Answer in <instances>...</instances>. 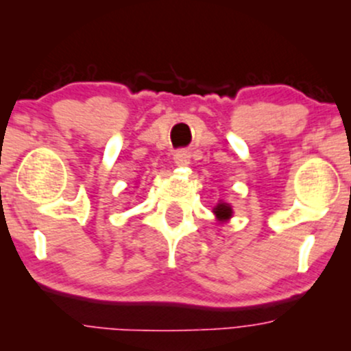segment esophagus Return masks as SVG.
I'll use <instances>...</instances> for the list:
<instances>
[{"mask_svg":"<svg viewBox=\"0 0 351 351\" xmlns=\"http://www.w3.org/2000/svg\"><path fill=\"white\" fill-rule=\"evenodd\" d=\"M189 158H191V155L186 150H178L173 155V160L178 167H186V165H189Z\"/></svg>","mask_w":351,"mask_h":351,"instance_id":"34e87169","label":"esophagus"}]
</instances>
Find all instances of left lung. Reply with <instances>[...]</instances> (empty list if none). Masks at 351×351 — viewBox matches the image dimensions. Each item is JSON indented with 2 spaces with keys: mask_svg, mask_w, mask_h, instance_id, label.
<instances>
[{
  "mask_svg": "<svg viewBox=\"0 0 351 351\" xmlns=\"http://www.w3.org/2000/svg\"><path fill=\"white\" fill-rule=\"evenodd\" d=\"M215 215L219 217V219H229V217H231V215H232V209H231V206H229V204H226V203H221V204H217V206L215 208Z\"/></svg>",
  "mask_w": 351,
  "mask_h": 351,
  "instance_id": "left-lung-1",
  "label": "left lung"
}]
</instances>
